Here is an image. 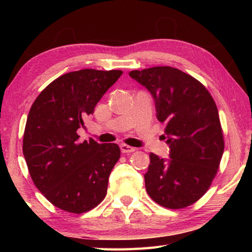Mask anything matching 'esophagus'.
I'll return each mask as SVG.
<instances>
[{
  "label": "esophagus",
  "mask_w": 252,
  "mask_h": 252,
  "mask_svg": "<svg viewBox=\"0 0 252 252\" xmlns=\"http://www.w3.org/2000/svg\"><path fill=\"white\" fill-rule=\"evenodd\" d=\"M120 149H121V152L122 153H131V152H134L135 151V148L127 146V144H121Z\"/></svg>",
  "instance_id": "1"
}]
</instances>
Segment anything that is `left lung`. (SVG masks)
Returning <instances> with one entry per match:
<instances>
[{"instance_id": "1", "label": "left lung", "mask_w": 252, "mask_h": 252, "mask_svg": "<svg viewBox=\"0 0 252 252\" xmlns=\"http://www.w3.org/2000/svg\"><path fill=\"white\" fill-rule=\"evenodd\" d=\"M129 75L152 94L170 148L168 160L150 153L147 192L164 208L189 207L210 188L224 150L216 102L201 82L176 67H149Z\"/></svg>"}]
</instances>
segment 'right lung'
<instances>
[{"label":"right lung","mask_w":252,"mask_h":252,"mask_svg":"<svg viewBox=\"0 0 252 252\" xmlns=\"http://www.w3.org/2000/svg\"><path fill=\"white\" fill-rule=\"evenodd\" d=\"M122 73L69 72L51 82L30 109L23 136L30 176L51 203L66 212L90 211L105 198L120 148L92 139L81 142L76 131Z\"/></svg>","instance_id":"right-lung-1"}]
</instances>
